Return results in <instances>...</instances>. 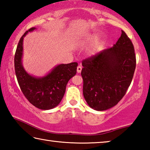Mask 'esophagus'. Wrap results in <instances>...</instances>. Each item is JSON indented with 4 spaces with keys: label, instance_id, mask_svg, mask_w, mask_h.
Wrapping results in <instances>:
<instances>
[{
    "label": "esophagus",
    "instance_id": "obj_1",
    "mask_svg": "<svg viewBox=\"0 0 150 150\" xmlns=\"http://www.w3.org/2000/svg\"><path fill=\"white\" fill-rule=\"evenodd\" d=\"M81 70H82V67H81V66H78L77 68V73H81Z\"/></svg>",
    "mask_w": 150,
    "mask_h": 150
}]
</instances>
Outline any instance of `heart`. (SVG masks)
<instances>
[{
    "mask_svg": "<svg viewBox=\"0 0 150 150\" xmlns=\"http://www.w3.org/2000/svg\"><path fill=\"white\" fill-rule=\"evenodd\" d=\"M94 38H95V36H92V37H90V38H89V40L94 39ZM96 48H95V47H92V48H91V49L90 50L89 53H90V54H91V55H95V54H96Z\"/></svg>",
    "mask_w": 150,
    "mask_h": 150,
    "instance_id": "heart-1",
    "label": "heart"
}]
</instances>
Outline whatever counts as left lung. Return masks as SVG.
<instances>
[{
	"label": "left lung",
	"mask_w": 150,
	"mask_h": 150,
	"mask_svg": "<svg viewBox=\"0 0 150 150\" xmlns=\"http://www.w3.org/2000/svg\"><path fill=\"white\" fill-rule=\"evenodd\" d=\"M136 64L134 45L122 30L112 47L83 60V93L88 105L103 111L117 105L130 85Z\"/></svg>",
	"instance_id": "1"
}]
</instances>
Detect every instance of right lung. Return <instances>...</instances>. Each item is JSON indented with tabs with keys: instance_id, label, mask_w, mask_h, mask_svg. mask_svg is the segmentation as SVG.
<instances>
[{
	"instance_id": "obj_1",
	"label": "right lung",
	"mask_w": 150,
	"mask_h": 150,
	"mask_svg": "<svg viewBox=\"0 0 150 150\" xmlns=\"http://www.w3.org/2000/svg\"><path fill=\"white\" fill-rule=\"evenodd\" d=\"M35 29L30 28L20 40L14 56L15 73L20 89L29 102L38 108L50 110L57 106L62 100L68 81L77 73L78 63L57 65L40 77L27 73L22 65L23 40L28 33Z\"/></svg>"
}]
</instances>
